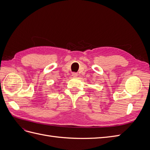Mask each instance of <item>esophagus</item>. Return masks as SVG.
I'll use <instances>...</instances> for the list:
<instances>
[{"label":"esophagus","instance_id":"esophagus-1","mask_svg":"<svg viewBox=\"0 0 150 150\" xmlns=\"http://www.w3.org/2000/svg\"><path fill=\"white\" fill-rule=\"evenodd\" d=\"M72 76L73 77H76V76H78V73H77V72H72Z\"/></svg>","mask_w":150,"mask_h":150}]
</instances>
